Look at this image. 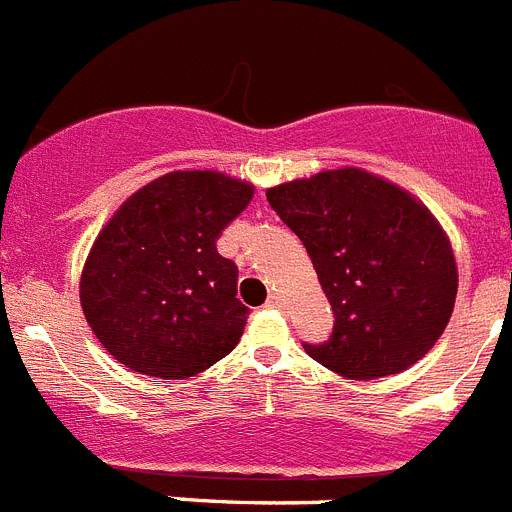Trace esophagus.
<instances>
[{"instance_id":"obj_1","label":"esophagus","mask_w":512,"mask_h":512,"mask_svg":"<svg viewBox=\"0 0 512 512\" xmlns=\"http://www.w3.org/2000/svg\"><path fill=\"white\" fill-rule=\"evenodd\" d=\"M266 307H274V310H282L284 307V300L279 295H271L269 300H266Z\"/></svg>"}]
</instances>
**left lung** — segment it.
<instances>
[{"label":"left lung","instance_id":"left-lung-1","mask_svg":"<svg viewBox=\"0 0 512 512\" xmlns=\"http://www.w3.org/2000/svg\"><path fill=\"white\" fill-rule=\"evenodd\" d=\"M302 241L336 315L305 351L348 379L400 374L449 325L456 300L451 243L413 194L361 169L320 171L266 192Z\"/></svg>","mask_w":512,"mask_h":512}]
</instances>
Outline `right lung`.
I'll return each instance as SVG.
<instances>
[{
	"label": "right lung",
	"mask_w": 512,
	"mask_h": 512,
	"mask_svg": "<svg viewBox=\"0 0 512 512\" xmlns=\"http://www.w3.org/2000/svg\"><path fill=\"white\" fill-rule=\"evenodd\" d=\"M253 187L217 171H171L122 202L81 271V310L120 364L161 379L210 369L241 341L248 307L217 238Z\"/></svg>",
	"instance_id": "obj_1"
}]
</instances>
